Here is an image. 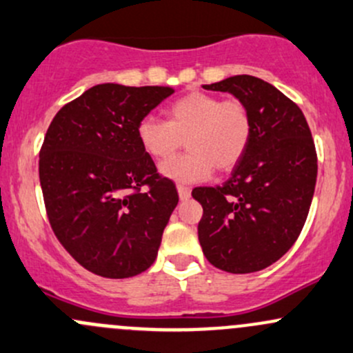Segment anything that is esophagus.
Segmentation results:
<instances>
[{"label": "esophagus", "instance_id": "esophagus-1", "mask_svg": "<svg viewBox=\"0 0 353 353\" xmlns=\"http://www.w3.org/2000/svg\"><path fill=\"white\" fill-rule=\"evenodd\" d=\"M176 190H178V196H180V200L190 199V188L188 187H185V185H178Z\"/></svg>", "mask_w": 353, "mask_h": 353}]
</instances>
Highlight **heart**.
Returning a JSON list of instances; mask_svg holds the SVG:
<instances>
[{"instance_id": "obj_1", "label": "heart", "mask_w": 353, "mask_h": 353, "mask_svg": "<svg viewBox=\"0 0 353 353\" xmlns=\"http://www.w3.org/2000/svg\"><path fill=\"white\" fill-rule=\"evenodd\" d=\"M252 114L237 97L192 90L166 108V121L145 116L136 126L143 151L166 161L185 145L188 153L165 163L161 173L183 183L205 180L214 168L227 173L242 161L252 139Z\"/></svg>"}]
</instances>
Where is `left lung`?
Masks as SVG:
<instances>
[{
	"label": "left lung",
	"mask_w": 353,
	"mask_h": 353,
	"mask_svg": "<svg viewBox=\"0 0 353 353\" xmlns=\"http://www.w3.org/2000/svg\"><path fill=\"white\" fill-rule=\"evenodd\" d=\"M248 104L252 139L221 187H196L199 241L208 263L234 274L271 266L296 242L316 185V150L301 109L274 85L234 75L203 85Z\"/></svg>",
	"instance_id": "obj_1"
}]
</instances>
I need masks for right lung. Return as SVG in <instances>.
<instances>
[{
  "instance_id": "obj_1",
  "label": "right lung",
  "mask_w": 353,
  "mask_h": 353,
  "mask_svg": "<svg viewBox=\"0 0 353 353\" xmlns=\"http://www.w3.org/2000/svg\"><path fill=\"white\" fill-rule=\"evenodd\" d=\"M173 92L94 85L45 134L39 173L48 222L65 251L102 278H131L157 259L178 192L143 151L136 126Z\"/></svg>"
}]
</instances>
